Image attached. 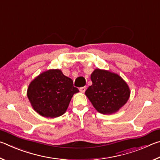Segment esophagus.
Instances as JSON below:
<instances>
[{
  "label": "esophagus",
  "instance_id": "1",
  "mask_svg": "<svg viewBox=\"0 0 160 160\" xmlns=\"http://www.w3.org/2000/svg\"><path fill=\"white\" fill-rule=\"evenodd\" d=\"M79 90H80V91L81 92L84 93L85 92V90H86V87H82V88H80Z\"/></svg>",
  "mask_w": 160,
  "mask_h": 160
}]
</instances>
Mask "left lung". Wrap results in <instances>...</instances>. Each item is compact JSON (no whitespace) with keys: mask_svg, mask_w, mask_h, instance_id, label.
<instances>
[{"mask_svg":"<svg viewBox=\"0 0 160 160\" xmlns=\"http://www.w3.org/2000/svg\"><path fill=\"white\" fill-rule=\"evenodd\" d=\"M90 78L92 85L86 90L85 95L100 113H115L128 102L131 91L120 75L97 68Z\"/></svg>","mask_w":160,"mask_h":160,"instance_id":"left-lung-1","label":"left lung"}]
</instances>
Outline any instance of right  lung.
<instances>
[{
  "label": "right lung",
  "instance_id": "right-lung-1",
  "mask_svg": "<svg viewBox=\"0 0 160 160\" xmlns=\"http://www.w3.org/2000/svg\"><path fill=\"white\" fill-rule=\"evenodd\" d=\"M79 90L61 70L50 69L40 73L29 83L27 92L33 109L46 118L63 115L70 100Z\"/></svg>",
  "mask_w": 160,
  "mask_h": 160
}]
</instances>
